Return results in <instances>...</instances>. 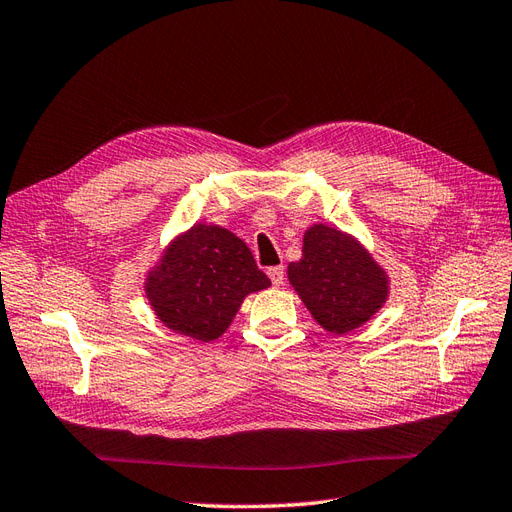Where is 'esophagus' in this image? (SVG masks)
I'll use <instances>...</instances> for the list:
<instances>
[{
    "instance_id": "esophagus-1",
    "label": "esophagus",
    "mask_w": 512,
    "mask_h": 512,
    "mask_svg": "<svg viewBox=\"0 0 512 512\" xmlns=\"http://www.w3.org/2000/svg\"><path fill=\"white\" fill-rule=\"evenodd\" d=\"M268 276H270V281L274 283V287H281V285L285 283V270H283V266L270 268V270H268Z\"/></svg>"
}]
</instances>
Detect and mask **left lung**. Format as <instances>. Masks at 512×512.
Instances as JSON below:
<instances>
[{
  "label": "left lung",
  "instance_id": "8db88e82",
  "mask_svg": "<svg viewBox=\"0 0 512 512\" xmlns=\"http://www.w3.org/2000/svg\"><path fill=\"white\" fill-rule=\"evenodd\" d=\"M294 287L317 324L347 334L382 311L390 276L356 236L315 223L304 231L302 257L287 266Z\"/></svg>",
  "mask_w": 512,
  "mask_h": 512
}]
</instances>
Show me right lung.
I'll list each match as a JSON object with an SVG mask.
<instances>
[{"label":"right lung","mask_w":512,"mask_h":512,"mask_svg":"<svg viewBox=\"0 0 512 512\" xmlns=\"http://www.w3.org/2000/svg\"><path fill=\"white\" fill-rule=\"evenodd\" d=\"M270 285L236 233L195 223L160 251L145 272L143 294L160 324L210 343L223 337L248 294Z\"/></svg>","instance_id":"1"}]
</instances>
